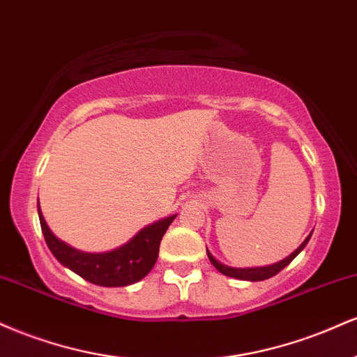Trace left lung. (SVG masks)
I'll return each instance as SVG.
<instances>
[{
	"label": "left lung",
	"instance_id": "left-lung-1",
	"mask_svg": "<svg viewBox=\"0 0 357 357\" xmlns=\"http://www.w3.org/2000/svg\"><path fill=\"white\" fill-rule=\"evenodd\" d=\"M312 235V233H310ZM310 235L307 236V238L304 240V243L298 247L296 252L292 253V255H289L287 258H284V260H280L278 264H273V265H268V267H258V268H233V267H227V265L220 264L218 260H216L215 257L211 255L210 252H208L206 248V253H208V258H210V261L213 265H215V268L218 270V272L223 273V275H228V277H233V278H240V280H252V282H258V280H267V278L277 275L280 270H284L287 265L290 264V261L296 258L298 253L302 252V250L305 248V245L309 243L310 240Z\"/></svg>",
	"mask_w": 357,
	"mask_h": 357
}]
</instances>
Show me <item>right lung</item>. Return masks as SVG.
<instances>
[{
  "mask_svg": "<svg viewBox=\"0 0 357 357\" xmlns=\"http://www.w3.org/2000/svg\"><path fill=\"white\" fill-rule=\"evenodd\" d=\"M40 225L53 257L63 267L70 268L77 275L102 287H126L144 278L154 267L159 255V245L176 215L141 230L129 243L107 253H85L56 238L47 227L38 208Z\"/></svg>",
  "mask_w": 357,
  "mask_h": 357,
  "instance_id": "right-lung-1",
  "label": "right lung"
}]
</instances>
